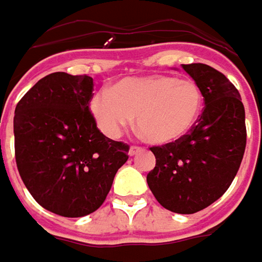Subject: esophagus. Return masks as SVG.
<instances>
[{"label": "esophagus", "mask_w": 262, "mask_h": 262, "mask_svg": "<svg viewBox=\"0 0 262 262\" xmlns=\"http://www.w3.org/2000/svg\"><path fill=\"white\" fill-rule=\"evenodd\" d=\"M140 150H142V147H139V146H130L129 155H130V156H135V155H138Z\"/></svg>", "instance_id": "obj_1"}]
</instances>
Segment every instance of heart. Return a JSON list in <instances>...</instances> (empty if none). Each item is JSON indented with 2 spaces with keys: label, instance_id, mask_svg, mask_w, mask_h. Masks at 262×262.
Instances as JSON below:
<instances>
[{
  "label": "heart",
  "instance_id": "obj_1",
  "mask_svg": "<svg viewBox=\"0 0 262 262\" xmlns=\"http://www.w3.org/2000/svg\"><path fill=\"white\" fill-rule=\"evenodd\" d=\"M204 103L201 87L193 80L172 76L126 79L100 92L92 100V113L101 132L119 138L138 119L149 142L166 145L192 130Z\"/></svg>",
  "mask_w": 262,
  "mask_h": 262
}]
</instances>
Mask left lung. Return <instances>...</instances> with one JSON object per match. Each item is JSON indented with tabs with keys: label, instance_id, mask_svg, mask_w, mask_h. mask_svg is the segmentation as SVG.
<instances>
[{
	"label": "left lung",
	"instance_id": "obj_1",
	"mask_svg": "<svg viewBox=\"0 0 262 262\" xmlns=\"http://www.w3.org/2000/svg\"><path fill=\"white\" fill-rule=\"evenodd\" d=\"M201 87L205 107L192 130L152 146L155 166L146 181L156 201L176 213H195L229 188L247 145L245 110L236 87L208 64H182Z\"/></svg>",
	"mask_w": 262,
	"mask_h": 262
}]
</instances>
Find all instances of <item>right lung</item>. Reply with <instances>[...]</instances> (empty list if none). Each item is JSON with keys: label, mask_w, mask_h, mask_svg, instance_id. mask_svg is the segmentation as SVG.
Listing matches in <instances>:
<instances>
[{"label": "right lung", "mask_w": 262, "mask_h": 262, "mask_svg": "<svg viewBox=\"0 0 262 262\" xmlns=\"http://www.w3.org/2000/svg\"><path fill=\"white\" fill-rule=\"evenodd\" d=\"M93 79L63 71L38 80L17 103L14 146L19 176L47 211L79 218L99 209L129 145L106 138L90 112Z\"/></svg>", "instance_id": "add662e5"}]
</instances>
